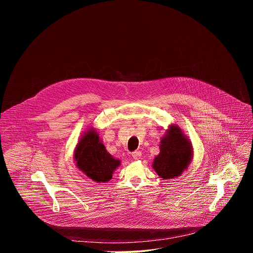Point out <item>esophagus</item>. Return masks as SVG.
Instances as JSON below:
<instances>
[{
  "label": "esophagus",
  "mask_w": 253,
  "mask_h": 253,
  "mask_svg": "<svg viewBox=\"0 0 253 253\" xmlns=\"http://www.w3.org/2000/svg\"><path fill=\"white\" fill-rule=\"evenodd\" d=\"M141 156H142L141 151H134V152L132 153V157H133V159H135V160H139V159L141 158Z\"/></svg>",
  "instance_id": "1"
}]
</instances>
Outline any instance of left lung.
<instances>
[{
    "instance_id": "obj_1",
    "label": "left lung",
    "mask_w": 253,
    "mask_h": 253,
    "mask_svg": "<svg viewBox=\"0 0 253 253\" xmlns=\"http://www.w3.org/2000/svg\"><path fill=\"white\" fill-rule=\"evenodd\" d=\"M160 152L152 168L164 180L181 176L193 159L192 143L177 125L171 124L160 141Z\"/></svg>"
}]
</instances>
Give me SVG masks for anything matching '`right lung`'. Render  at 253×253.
<instances>
[{
    "label": "right lung",
    "instance_id": "1",
    "mask_svg": "<svg viewBox=\"0 0 253 253\" xmlns=\"http://www.w3.org/2000/svg\"><path fill=\"white\" fill-rule=\"evenodd\" d=\"M95 128H90L79 139L74 150V161L77 168L97 183L111 180L114 171L121 165L102 143Z\"/></svg>",
    "mask_w": 253,
    "mask_h": 253
}]
</instances>
